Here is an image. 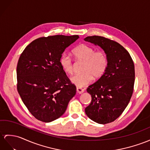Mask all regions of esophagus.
Masks as SVG:
<instances>
[{
    "instance_id": "esophagus-1",
    "label": "esophagus",
    "mask_w": 150,
    "mask_h": 150,
    "mask_svg": "<svg viewBox=\"0 0 150 150\" xmlns=\"http://www.w3.org/2000/svg\"><path fill=\"white\" fill-rule=\"evenodd\" d=\"M76 91H77V92L79 94H81L84 92V90L82 88H76Z\"/></svg>"
}]
</instances>
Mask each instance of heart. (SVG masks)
Returning <instances> with one entry per match:
<instances>
[{
    "instance_id": "b5f03b06",
    "label": "heart",
    "mask_w": 150,
    "mask_h": 150,
    "mask_svg": "<svg viewBox=\"0 0 150 150\" xmlns=\"http://www.w3.org/2000/svg\"><path fill=\"white\" fill-rule=\"evenodd\" d=\"M76 60L83 62V73L75 74L71 78V82L78 88H83L92 82L93 78H99L104 75L108 68V57L103 51L96 52L93 47L81 45L72 51ZM60 65L67 74H72L73 64L70 57L64 54L60 58Z\"/></svg>"
}]
</instances>
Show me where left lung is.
<instances>
[{
	"mask_svg": "<svg viewBox=\"0 0 150 150\" xmlns=\"http://www.w3.org/2000/svg\"><path fill=\"white\" fill-rule=\"evenodd\" d=\"M84 41L100 46L108 59L104 75L86 90L92 102L85 108V113L97 123H110L122 115L132 97L135 81L133 60L122 45L112 40L93 35Z\"/></svg>",
	"mask_w": 150,
	"mask_h": 150,
	"instance_id": "8db88e82",
	"label": "left lung"
}]
</instances>
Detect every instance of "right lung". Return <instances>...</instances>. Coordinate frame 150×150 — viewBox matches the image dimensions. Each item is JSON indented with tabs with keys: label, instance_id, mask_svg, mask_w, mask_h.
<instances>
[{
	"label": "right lung",
	"instance_id": "obj_1",
	"mask_svg": "<svg viewBox=\"0 0 150 150\" xmlns=\"http://www.w3.org/2000/svg\"><path fill=\"white\" fill-rule=\"evenodd\" d=\"M78 35H57L34 40L25 47L16 69L17 89L23 103L34 117L54 121L66 111L76 88L60 65V58Z\"/></svg>",
	"mask_w": 150,
	"mask_h": 150
}]
</instances>
